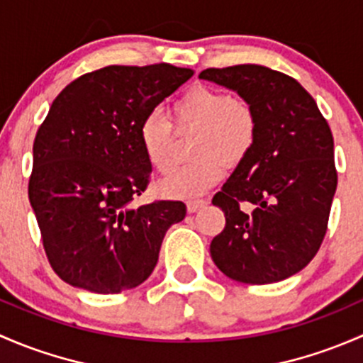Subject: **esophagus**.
<instances>
[{"label": "esophagus", "instance_id": "1", "mask_svg": "<svg viewBox=\"0 0 363 363\" xmlns=\"http://www.w3.org/2000/svg\"><path fill=\"white\" fill-rule=\"evenodd\" d=\"M204 204H208V201L203 199V197H192V199L186 201V209H189L190 213H194L199 208H203Z\"/></svg>", "mask_w": 363, "mask_h": 363}]
</instances>
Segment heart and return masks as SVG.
<instances>
[{"label": "heart", "instance_id": "heart-1", "mask_svg": "<svg viewBox=\"0 0 363 363\" xmlns=\"http://www.w3.org/2000/svg\"><path fill=\"white\" fill-rule=\"evenodd\" d=\"M171 123L154 111L140 125V141L148 162L167 173L177 162L178 133H192L194 159L171 171L160 190L171 197H194L215 185L227 166H238L252 154L259 136V117L252 104L222 89L194 85L173 103ZM175 126L173 128L172 125Z\"/></svg>", "mask_w": 363, "mask_h": 363}]
</instances>
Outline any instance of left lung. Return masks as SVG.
I'll list each match as a JSON object with an SVG mask.
<instances>
[{
	"mask_svg": "<svg viewBox=\"0 0 363 363\" xmlns=\"http://www.w3.org/2000/svg\"><path fill=\"white\" fill-rule=\"evenodd\" d=\"M199 78L236 91L259 117L252 154L213 196L225 215L209 246L213 262L250 285L290 278L311 262L327 234L337 189L330 127L313 96L279 71L238 65L208 68Z\"/></svg>",
	"mask_w": 363,
	"mask_h": 363,
	"instance_id": "left-lung-1",
	"label": "left lung"
}]
</instances>
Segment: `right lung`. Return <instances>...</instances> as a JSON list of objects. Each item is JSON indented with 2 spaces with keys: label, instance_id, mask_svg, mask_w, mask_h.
I'll return each instance as SVG.
<instances>
[{
  "label": "right lung",
  "instance_id": "1",
  "mask_svg": "<svg viewBox=\"0 0 363 363\" xmlns=\"http://www.w3.org/2000/svg\"><path fill=\"white\" fill-rule=\"evenodd\" d=\"M194 74L159 62L106 66L54 99L33 145L29 201L55 274L94 294H121L154 271L182 201L134 206L150 183L140 141L148 113Z\"/></svg>",
  "mask_w": 363,
  "mask_h": 363
}]
</instances>
